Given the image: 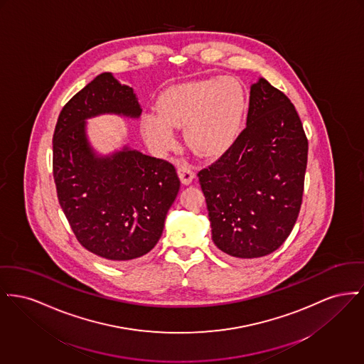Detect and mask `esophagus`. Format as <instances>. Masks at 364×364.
Returning <instances> with one entry per match:
<instances>
[{
  "instance_id": "esophagus-1",
  "label": "esophagus",
  "mask_w": 364,
  "mask_h": 364,
  "mask_svg": "<svg viewBox=\"0 0 364 364\" xmlns=\"http://www.w3.org/2000/svg\"><path fill=\"white\" fill-rule=\"evenodd\" d=\"M177 174H178L181 183H183L184 186L191 184L193 178H195V171H193V168H191L190 165H187V164H181V165L177 168Z\"/></svg>"
}]
</instances>
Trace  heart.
I'll return each mask as SVG.
<instances>
[{
  "label": "heart",
  "mask_w": 364,
  "mask_h": 364,
  "mask_svg": "<svg viewBox=\"0 0 364 364\" xmlns=\"http://www.w3.org/2000/svg\"><path fill=\"white\" fill-rule=\"evenodd\" d=\"M246 115V95L235 78H210L171 86L158 100V112L143 117L144 137L159 149L174 141L173 128L186 127V140L196 154L215 156L228 150Z\"/></svg>",
  "instance_id": "obj_1"
}]
</instances>
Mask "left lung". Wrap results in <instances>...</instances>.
I'll use <instances>...</instances> for the list:
<instances>
[{
	"mask_svg": "<svg viewBox=\"0 0 364 364\" xmlns=\"http://www.w3.org/2000/svg\"><path fill=\"white\" fill-rule=\"evenodd\" d=\"M308 139L289 97L267 80L250 87L246 128L198 173L214 245L240 259L271 255L299 217Z\"/></svg>",
	"mask_w": 364,
	"mask_h": 364,
	"instance_id": "8db88e82",
	"label": "left lung"
}]
</instances>
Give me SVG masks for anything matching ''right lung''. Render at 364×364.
Segmentation results:
<instances>
[{"label":"right lung","mask_w":364,"mask_h":364,"mask_svg":"<svg viewBox=\"0 0 364 364\" xmlns=\"http://www.w3.org/2000/svg\"><path fill=\"white\" fill-rule=\"evenodd\" d=\"M100 114H141L133 89L111 73L97 75L60 111L53 133V178L78 242L96 256L124 262L158 243L180 180L171 162L127 146L97 155L87 141L85 121Z\"/></svg>","instance_id":"obj_1"}]
</instances>
